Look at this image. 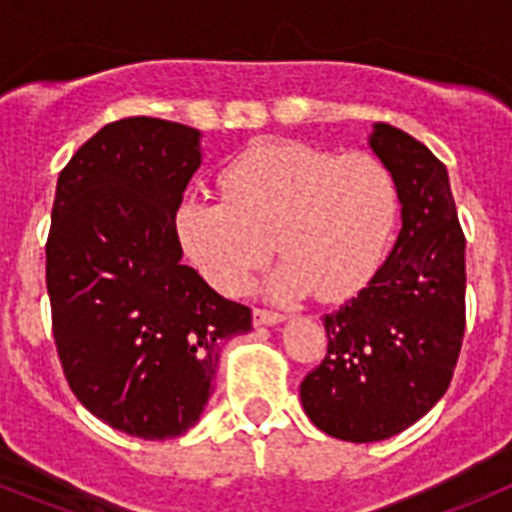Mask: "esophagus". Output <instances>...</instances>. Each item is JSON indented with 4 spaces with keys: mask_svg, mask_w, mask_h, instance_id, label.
Listing matches in <instances>:
<instances>
[{
    "mask_svg": "<svg viewBox=\"0 0 512 512\" xmlns=\"http://www.w3.org/2000/svg\"><path fill=\"white\" fill-rule=\"evenodd\" d=\"M282 320H284L282 312L264 310V307H256V310H253V323L256 325H277L282 323Z\"/></svg>",
    "mask_w": 512,
    "mask_h": 512,
    "instance_id": "obj_1",
    "label": "esophagus"
}]
</instances>
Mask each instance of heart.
Masks as SVG:
<instances>
[{"mask_svg": "<svg viewBox=\"0 0 512 512\" xmlns=\"http://www.w3.org/2000/svg\"><path fill=\"white\" fill-rule=\"evenodd\" d=\"M223 202L187 200L176 228L207 282L241 295L266 264L271 238L284 261L279 297L338 302L372 282L387 259L400 192L369 153L338 156L300 140H259L220 171Z\"/></svg>", "mask_w": 512, "mask_h": 512, "instance_id": "1", "label": "heart"}]
</instances>
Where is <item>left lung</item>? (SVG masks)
<instances>
[{"label":"left lung","instance_id":"8db88e82","mask_svg":"<svg viewBox=\"0 0 512 512\" xmlns=\"http://www.w3.org/2000/svg\"><path fill=\"white\" fill-rule=\"evenodd\" d=\"M369 146L395 176L402 230L372 282L323 318L328 354L300 384L307 418L351 443L395 436L441 400L467 325V241L449 171L384 122Z\"/></svg>","mask_w":512,"mask_h":512}]
</instances>
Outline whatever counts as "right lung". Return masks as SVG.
I'll return each instance as SVG.
<instances>
[{"instance_id":"add662e5","label":"right lung","mask_w":512,"mask_h":512,"mask_svg":"<svg viewBox=\"0 0 512 512\" xmlns=\"http://www.w3.org/2000/svg\"><path fill=\"white\" fill-rule=\"evenodd\" d=\"M200 164V130L125 117L71 156L53 200L45 284L66 382L146 441L200 420L220 348L251 330V307L182 264L176 210Z\"/></svg>"}]
</instances>
